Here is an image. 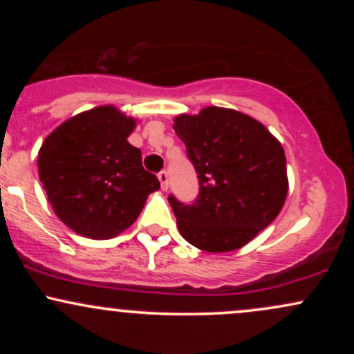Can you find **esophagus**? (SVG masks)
Segmentation results:
<instances>
[{"mask_svg": "<svg viewBox=\"0 0 354 354\" xmlns=\"http://www.w3.org/2000/svg\"><path fill=\"white\" fill-rule=\"evenodd\" d=\"M158 180H160V183H161V189H163V191L168 189V185H169L168 173H166V171H160V173H158Z\"/></svg>", "mask_w": 354, "mask_h": 354, "instance_id": "34e87169", "label": "esophagus"}]
</instances>
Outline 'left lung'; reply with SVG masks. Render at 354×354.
Instances as JSON below:
<instances>
[{
    "mask_svg": "<svg viewBox=\"0 0 354 354\" xmlns=\"http://www.w3.org/2000/svg\"><path fill=\"white\" fill-rule=\"evenodd\" d=\"M174 131L200 185L189 205L168 196L181 236L209 253L245 246L278 216L286 200L283 146L259 121L216 106L198 116H178Z\"/></svg>",
    "mask_w": 354,
    "mask_h": 354,
    "instance_id": "8db88e82",
    "label": "left lung"
}]
</instances>
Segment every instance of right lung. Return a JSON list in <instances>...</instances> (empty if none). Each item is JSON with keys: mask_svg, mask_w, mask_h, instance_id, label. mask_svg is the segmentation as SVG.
<instances>
[{"mask_svg": "<svg viewBox=\"0 0 354 354\" xmlns=\"http://www.w3.org/2000/svg\"><path fill=\"white\" fill-rule=\"evenodd\" d=\"M135 120L113 106L73 116L43 141L38 173L48 201L73 231L108 239L133 225L160 181L128 143Z\"/></svg>", "mask_w": 354, "mask_h": 354, "instance_id": "obj_1", "label": "right lung"}]
</instances>
